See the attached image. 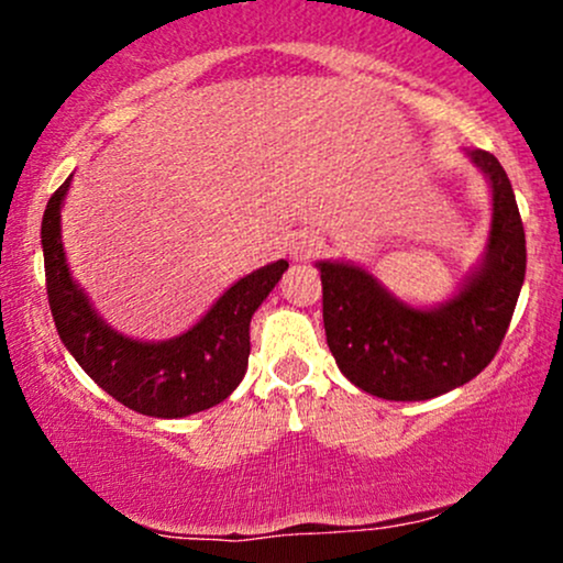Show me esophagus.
Masks as SVG:
<instances>
[{
    "mask_svg": "<svg viewBox=\"0 0 563 563\" xmlns=\"http://www.w3.org/2000/svg\"><path fill=\"white\" fill-rule=\"evenodd\" d=\"M320 249L322 241L318 235H312V232H299V235H294V241H290V256H294L296 262L314 260V256L320 254Z\"/></svg>",
    "mask_w": 563,
    "mask_h": 563,
    "instance_id": "34e87169",
    "label": "esophagus"
}]
</instances>
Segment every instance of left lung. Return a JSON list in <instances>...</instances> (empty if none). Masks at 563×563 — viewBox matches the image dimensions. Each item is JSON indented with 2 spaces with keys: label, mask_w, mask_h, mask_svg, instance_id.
Masks as SVG:
<instances>
[{
  "label": "left lung",
  "mask_w": 563,
  "mask_h": 563,
  "mask_svg": "<svg viewBox=\"0 0 563 563\" xmlns=\"http://www.w3.org/2000/svg\"><path fill=\"white\" fill-rule=\"evenodd\" d=\"M493 190L482 262L437 307H412L352 262H318L322 322L335 365L357 389L421 402L468 384L493 363L525 286L527 241L506 169L493 153L466 151Z\"/></svg>",
  "instance_id": "1"
}]
</instances>
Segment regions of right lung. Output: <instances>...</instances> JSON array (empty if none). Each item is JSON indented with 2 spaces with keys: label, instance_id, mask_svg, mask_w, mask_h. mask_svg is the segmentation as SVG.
Instances as JSON below:
<instances>
[{
  "label": "right lung",
  "instance_id": "right-lung-1",
  "mask_svg": "<svg viewBox=\"0 0 563 563\" xmlns=\"http://www.w3.org/2000/svg\"><path fill=\"white\" fill-rule=\"evenodd\" d=\"M70 177L44 209L42 251L55 328L76 363L113 399L151 418H185L228 399L249 367L251 318L288 262L264 264L232 283L190 331L166 341L129 339L97 314L68 269L60 211Z\"/></svg>",
  "mask_w": 563,
  "mask_h": 563
}]
</instances>
